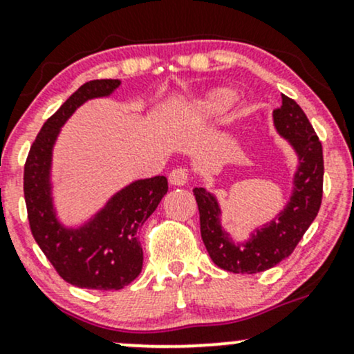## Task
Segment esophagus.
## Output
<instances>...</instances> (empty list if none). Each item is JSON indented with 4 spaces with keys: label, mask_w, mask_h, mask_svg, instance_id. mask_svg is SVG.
Wrapping results in <instances>:
<instances>
[{
    "label": "esophagus",
    "mask_w": 354,
    "mask_h": 354,
    "mask_svg": "<svg viewBox=\"0 0 354 354\" xmlns=\"http://www.w3.org/2000/svg\"><path fill=\"white\" fill-rule=\"evenodd\" d=\"M188 171H186L185 168H174L171 169V173H169V183H171L173 186H183L188 183Z\"/></svg>",
    "instance_id": "1"
}]
</instances>
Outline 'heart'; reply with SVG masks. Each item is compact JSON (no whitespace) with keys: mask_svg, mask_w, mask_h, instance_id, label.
I'll return each mask as SVG.
<instances>
[{"mask_svg":"<svg viewBox=\"0 0 354 354\" xmlns=\"http://www.w3.org/2000/svg\"><path fill=\"white\" fill-rule=\"evenodd\" d=\"M234 100H236V95L231 89H214L208 93L194 109H196L198 116L221 115L233 106Z\"/></svg>","mask_w":354,"mask_h":354,"instance_id":"heart-1","label":"heart"}]
</instances>
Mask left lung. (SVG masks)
<instances>
[{
  "label": "left lung",
  "mask_w": 354,
  "mask_h": 354,
  "mask_svg": "<svg viewBox=\"0 0 354 354\" xmlns=\"http://www.w3.org/2000/svg\"><path fill=\"white\" fill-rule=\"evenodd\" d=\"M273 120L279 135L290 141L299 158L293 196L278 218L256 230L245 245H234L219 226V206L213 194L205 188L193 189L203 243L214 265L231 273H259L286 259L315 221L323 200V146L310 120L295 100L284 95Z\"/></svg>",
  "instance_id": "left-lung-1"
}]
</instances>
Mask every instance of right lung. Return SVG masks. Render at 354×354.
<instances>
[{
    "mask_svg": "<svg viewBox=\"0 0 354 354\" xmlns=\"http://www.w3.org/2000/svg\"><path fill=\"white\" fill-rule=\"evenodd\" d=\"M118 86L120 80H93L76 89L44 121L24 163L23 191L33 238L64 281L86 290H121L141 273L143 248L138 230L168 191L165 176L131 183L80 230H64L55 216L50 198V165L59 128L80 104L106 96Z\"/></svg>",
    "mask_w": 354,
    "mask_h": 354,
    "instance_id": "add662e5",
    "label": "right lung"
}]
</instances>
